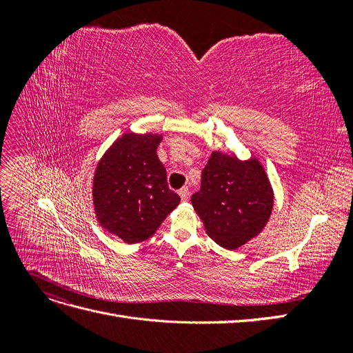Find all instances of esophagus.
<instances>
[{
    "label": "esophagus",
    "instance_id": "esophagus-1",
    "mask_svg": "<svg viewBox=\"0 0 353 353\" xmlns=\"http://www.w3.org/2000/svg\"><path fill=\"white\" fill-rule=\"evenodd\" d=\"M178 194H179V197H181V200H188V197H190V190L187 188V187H183L181 188L179 191H178Z\"/></svg>",
    "mask_w": 353,
    "mask_h": 353
}]
</instances>
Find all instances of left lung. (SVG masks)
<instances>
[{
  "label": "left lung",
  "mask_w": 353,
  "mask_h": 353,
  "mask_svg": "<svg viewBox=\"0 0 353 353\" xmlns=\"http://www.w3.org/2000/svg\"><path fill=\"white\" fill-rule=\"evenodd\" d=\"M191 205L208 236L223 249L236 250L268 223L274 190L256 156L241 160L232 152H212Z\"/></svg>",
  "instance_id": "1"
}]
</instances>
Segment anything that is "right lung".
<instances>
[{
  "label": "right lung",
  "mask_w": 353,
  "mask_h": 353,
  "mask_svg": "<svg viewBox=\"0 0 353 353\" xmlns=\"http://www.w3.org/2000/svg\"><path fill=\"white\" fill-rule=\"evenodd\" d=\"M163 134L126 131L100 157L92 176V206L100 227L128 244L152 237L179 205L156 150Z\"/></svg>",
  "instance_id": "1"
}]
</instances>
